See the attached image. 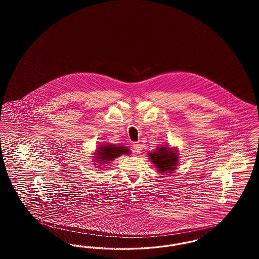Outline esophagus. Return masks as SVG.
<instances>
[{"mask_svg": "<svg viewBox=\"0 0 259 259\" xmlns=\"http://www.w3.org/2000/svg\"><path fill=\"white\" fill-rule=\"evenodd\" d=\"M132 148H133L134 152H137V153H141V152H142V150H143V146H142L141 144L134 143V144L132 145Z\"/></svg>", "mask_w": 259, "mask_h": 259, "instance_id": "esophagus-1", "label": "esophagus"}]
</instances>
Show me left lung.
Returning <instances> with one entry per match:
<instances>
[{
	"mask_svg": "<svg viewBox=\"0 0 259 259\" xmlns=\"http://www.w3.org/2000/svg\"><path fill=\"white\" fill-rule=\"evenodd\" d=\"M150 160L158 168L159 172H172L178 163V151L175 148L164 146L156 149L155 152L148 153ZM165 175V174H164Z\"/></svg>",
	"mask_w": 259,
	"mask_h": 259,
	"instance_id": "1",
	"label": "left lung"
}]
</instances>
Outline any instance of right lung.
Returning a JSON list of instances; mask_svg holds the SVG:
<instances>
[{"label":"right lung","mask_w":259,"mask_h":259,"mask_svg":"<svg viewBox=\"0 0 259 259\" xmlns=\"http://www.w3.org/2000/svg\"><path fill=\"white\" fill-rule=\"evenodd\" d=\"M97 152L94 162H97L99 164H109L111 161L114 160L115 158L121 156L122 154H129L130 151L129 149L123 147V146H115V145H104L100 146V148H97ZM96 165V164H95ZM102 167L99 166L98 169H101Z\"/></svg>","instance_id":"right-lung-1"}]
</instances>
